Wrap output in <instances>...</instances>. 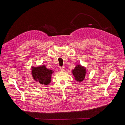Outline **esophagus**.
Listing matches in <instances>:
<instances>
[{"label": "esophagus", "instance_id": "obj_1", "mask_svg": "<svg viewBox=\"0 0 125 125\" xmlns=\"http://www.w3.org/2000/svg\"><path fill=\"white\" fill-rule=\"evenodd\" d=\"M60 70L62 71H64L65 70V68L64 67H60Z\"/></svg>", "mask_w": 125, "mask_h": 125}]
</instances>
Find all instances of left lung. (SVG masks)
<instances>
[{
  "mask_svg": "<svg viewBox=\"0 0 125 125\" xmlns=\"http://www.w3.org/2000/svg\"><path fill=\"white\" fill-rule=\"evenodd\" d=\"M72 73L75 79L78 82H82L85 76V69L82 66L78 65H77L75 68L72 71Z\"/></svg>",
  "mask_w": 125,
  "mask_h": 125,
  "instance_id": "8db88e82",
  "label": "left lung"
}]
</instances>
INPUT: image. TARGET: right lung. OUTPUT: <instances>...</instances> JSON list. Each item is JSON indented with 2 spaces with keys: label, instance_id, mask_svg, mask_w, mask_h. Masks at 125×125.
Listing matches in <instances>:
<instances>
[{
  "label": "right lung",
  "instance_id": "1",
  "mask_svg": "<svg viewBox=\"0 0 125 125\" xmlns=\"http://www.w3.org/2000/svg\"><path fill=\"white\" fill-rule=\"evenodd\" d=\"M53 71L48 69L45 66L32 67L31 74L33 78L42 84L47 85L51 82Z\"/></svg>",
  "mask_w": 125,
  "mask_h": 125
}]
</instances>
